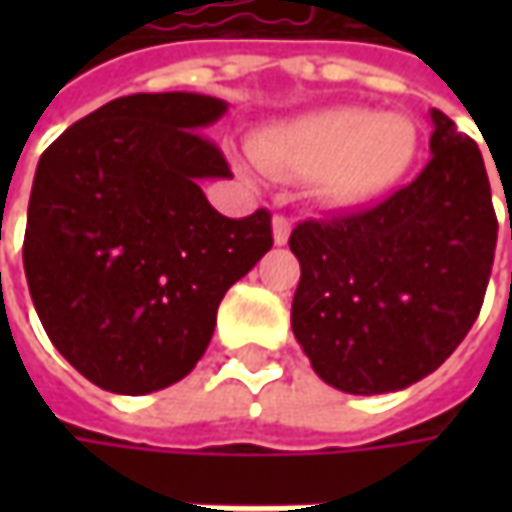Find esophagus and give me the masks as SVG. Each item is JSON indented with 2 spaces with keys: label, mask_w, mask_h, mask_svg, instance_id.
<instances>
[{
  "label": "esophagus",
  "mask_w": 512,
  "mask_h": 512,
  "mask_svg": "<svg viewBox=\"0 0 512 512\" xmlns=\"http://www.w3.org/2000/svg\"><path fill=\"white\" fill-rule=\"evenodd\" d=\"M287 239H290V222H287L285 216H273V242L276 245H287Z\"/></svg>",
  "instance_id": "34e87169"
}]
</instances>
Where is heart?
Masks as SVG:
<instances>
[{
    "mask_svg": "<svg viewBox=\"0 0 512 512\" xmlns=\"http://www.w3.org/2000/svg\"><path fill=\"white\" fill-rule=\"evenodd\" d=\"M247 150L270 176H307L319 205L353 210L402 185L419 156V128L404 113L342 105L262 130Z\"/></svg>",
    "mask_w": 512,
    "mask_h": 512,
    "instance_id": "heart-1",
    "label": "heart"
}]
</instances>
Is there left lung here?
<instances>
[{"label": "left lung", "mask_w": 512, "mask_h": 512, "mask_svg": "<svg viewBox=\"0 0 512 512\" xmlns=\"http://www.w3.org/2000/svg\"><path fill=\"white\" fill-rule=\"evenodd\" d=\"M430 162L373 210L290 233V325L316 376L353 396L404 390L459 347L484 302L496 210L482 150L430 110Z\"/></svg>", "instance_id": "obj_1"}]
</instances>
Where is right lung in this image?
I'll use <instances>...</instances> for the list:
<instances>
[{"label":"right lung","mask_w":512,"mask_h":512,"mask_svg":"<svg viewBox=\"0 0 512 512\" xmlns=\"http://www.w3.org/2000/svg\"><path fill=\"white\" fill-rule=\"evenodd\" d=\"M225 113L205 93L122 96L36 165L30 299L53 347L102 390L145 396L185 379L227 287L273 247L267 210L227 219L202 193L205 179L230 176L199 133Z\"/></svg>","instance_id":"1"}]
</instances>
